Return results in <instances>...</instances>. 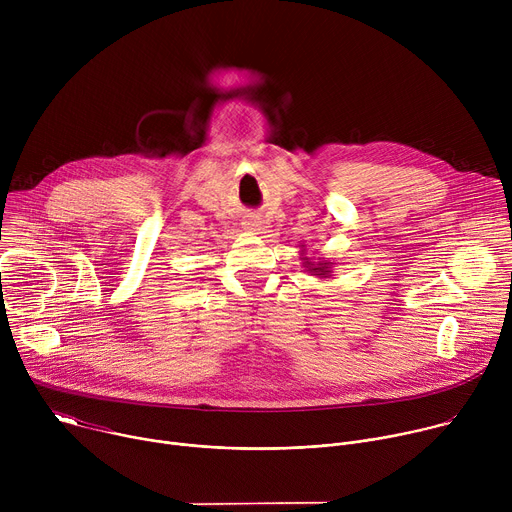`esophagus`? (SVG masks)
I'll list each match as a JSON object with an SVG mask.
<instances>
[{
    "instance_id": "obj_1",
    "label": "esophagus",
    "mask_w": 512,
    "mask_h": 512,
    "mask_svg": "<svg viewBox=\"0 0 512 512\" xmlns=\"http://www.w3.org/2000/svg\"><path fill=\"white\" fill-rule=\"evenodd\" d=\"M245 225V229H255V227H259V221H257V218H247V221L243 223Z\"/></svg>"
}]
</instances>
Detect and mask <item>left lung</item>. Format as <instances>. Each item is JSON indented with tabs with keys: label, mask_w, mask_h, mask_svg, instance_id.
<instances>
[{
	"label": "left lung",
	"mask_w": 512,
	"mask_h": 512,
	"mask_svg": "<svg viewBox=\"0 0 512 512\" xmlns=\"http://www.w3.org/2000/svg\"><path fill=\"white\" fill-rule=\"evenodd\" d=\"M304 265L308 267V271L312 273V275H318V277H328L330 275V261H320V263H312V261H308V257H304Z\"/></svg>",
	"instance_id": "1"
}]
</instances>
